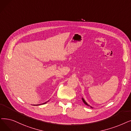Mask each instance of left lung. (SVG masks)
<instances>
[{
  "label": "left lung",
  "instance_id": "8db88e82",
  "mask_svg": "<svg viewBox=\"0 0 131 131\" xmlns=\"http://www.w3.org/2000/svg\"><path fill=\"white\" fill-rule=\"evenodd\" d=\"M82 101H83V103H84L85 104H86V105H88V106H89V105H88V104H87V103H86V102L84 101V100L83 99H82ZM90 107H92V108H93V107H92V106H90Z\"/></svg>",
  "mask_w": 131,
  "mask_h": 131
}]
</instances>
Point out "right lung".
<instances>
[{
	"mask_svg": "<svg viewBox=\"0 0 131 131\" xmlns=\"http://www.w3.org/2000/svg\"><path fill=\"white\" fill-rule=\"evenodd\" d=\"M47 102H45V103H43V104H45L47 103ZM39 105H40V104H39Z\"/></svg>",
	"mask_w": 131,
	"mask_h": 131,
	"instance_id": "obj_1",
	"label": "right lung"
}]
</instances>
